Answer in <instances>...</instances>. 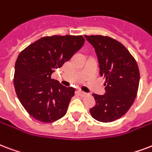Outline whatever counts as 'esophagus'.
I'll return each mask as SVG.
<instances>
[{"instance_id": "esophagus-1", "label": "esophagus", "mask_w": 152, "mask_h": 152, "mask_svg": "<svg viewBox=\"0 0 152 152\" xmlns=\"http://www.w3.org/2000/svg\"><path fill=\"white\" fill-rule=\"evenodd\" d=\"M78 93H79V95L80 96H87V95H88L86 92H84V91H79Z\"/></svg>"}]
</instances>
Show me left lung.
<instances>
[{"mask_svg":"<svg viewBox=\"0 0 152 152\" xmlns=\"http://www.w3.org/2000/svg\"><path fill=\"white\" fill-rule=\"evenodd\" d=\"M96 53L99 75L105 78V93L92 94L96 104L91 116L99 122L120 119L129 110L137 95L140 71L129 51L120 42L100 35L84 36Z\"/></svg>","mask_w":152,"mask_h":152,"instance_id":"left-lung-1","label":"left lung"}]
</instances>
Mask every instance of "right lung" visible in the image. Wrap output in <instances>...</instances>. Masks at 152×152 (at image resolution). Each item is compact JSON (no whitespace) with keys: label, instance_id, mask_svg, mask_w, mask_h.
<instances>
[{"label":"right lung","instance_id":"right-lung-1","mask_svg":"<svg viewBox=\"0 0 152 152\" xmlns=\"http://www.w3.org/2000/svg\"><path fill=\"white\" fill-rule=\"evenodd\" d=\"M82 36L45 37L20 53L15 64L14 88L28 114L43 123L60 120L66 114L75 89L51 79L82 48Z\"/></svg>","mask_w":152,"mask_h":152}]
</instances>
